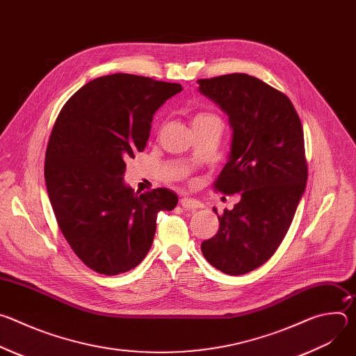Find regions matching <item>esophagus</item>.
<instances>
[{"mask_svg":"<svg viewBox=\"0 0 356 356\" xmlns=\"http://www.w3.org/2000/svg\"><path fill=\"white\" fill-rule=\"evenodd\" d=\"M180 206L184 210H197V209H202V202L195 200V198H188V197H183L180 198Z\"/></svg>","mask_w":356,"mask_h":356,"instance_id":"obj_1","label":"esophagus"}]
</instances>
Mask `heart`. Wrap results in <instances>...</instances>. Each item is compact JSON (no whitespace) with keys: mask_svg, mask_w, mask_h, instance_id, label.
<instances>
[{"mask_svg":"<svg viewBox=\"0 0 356 356\" xmlns=\"http://www.w3.org/2000/svg\"><path fill=\"white\" fill-rule=\"evenodd\" d=\"M200 117H204V115H200Z\"/></svg>","mask_w":356,"mask_h":356,"instance_id":"b5f03b06","label":"heart"}]
</instances>
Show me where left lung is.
I'll use <instances>...</instances> for the list:
<instances>
[{"mask_svg":"<svg viewBox=\"0 0 356 356\" xmlns=\"http://www.w3.org/2000/svg\"><path fill=\"white\" fill-rule=\"evenodd\" d=\"M197 83L232 129L214 187L241 197L218 216V232L202 241L201 252L218 270L239 276L270 259L290 228L307 183L302 127L291 101L257 77L234 73Z\"/></svg>","mask_w":356,"mask_h":356,"instance_id":"left-lung-1","label":"left lung"}]
</instances>
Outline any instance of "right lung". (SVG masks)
Returning <instances> with one entry per match:
<instances>
[{"label":"right lung","mask_w":356,"mask_h":356,"mask_svg":"<svg viewBox=\"0 0 356 356\" xmlns=\"http://www.w3.org/2000/svg\"><path fill=\"white\" fill-rule=\"evenodd\" d=\"M177 83L115 73L94 79L63 106L50 134L44 181L59 228L90 269L107 276L138 266L154 242L159 211L177 194L134 191L125 162L142 152L155 113Z\"/></svg>","instance_id":"right-lung-1"}]
</instances>
